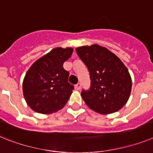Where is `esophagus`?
I'll use <instances>...</instances> for the list:
<instances>
[{"label": "esophagus", "mask_w": 153, "mask_h": 153, "mask_svg": "<svg viewBox=\"0 0 153 153\" xmlns=\"http://www.w3.org/2000/svg\"><path fill=\"white\" fill-rule=\"evenodd\" d=\"M81 87H82V84H81L80 82L77 83V84L75 85V88H76V89H78V90H79V89H80Z\"/></svg>", "instance_id": "esophagus-1"}]
</instances>
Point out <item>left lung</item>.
<instances>
[{
  "label": "left lung",
  "mask_w": 153,
  "mask_h": 153,
  "mask_svg": "<svg viewBox=\"0 0 153 153\" xmlns=\"http://www.w3.org/2000/svg\"><path fill=\"white\" fill-rule=\"evenodd\" d=\"M76 52L90 74V88L81 93L85 104L100 114L120 110L131 91V78L126 66L114 53L98 44L78 47Z\"/></svg>",
  "instance_id": "8db88e82"
}]
</instances>
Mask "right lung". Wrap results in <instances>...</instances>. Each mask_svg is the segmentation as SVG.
Wrapping results in <instances>:
<instances>
[{"label":"right lung","instance_id":"right-lung-1","mask_svg":"<svg viewBox=\"0 0 153 153\" xmlns=\"http://www.w3.org/2000/svg\"><path fill=\"white\" fill-rule=\"evenodd\" d=\"M72 53L71 47L53 49L28 70L23 80V96L32 110L51 114L65 106L74 85L68 82L69 72L63 65Z\"/></svg>","mask_w":153,"mask_h":153}]
</instances>
